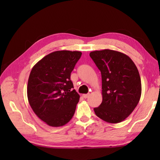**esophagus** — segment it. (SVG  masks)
Instances as JSON below:
<instances>
[{"mask_svg":"<svg viewBox=\"0 0 160 160\" xmlns=\"http://www.w3.org/2000/svg\"><path fill=\"white\" fill-rule=\"evenodd\" d=\"M89 93H88V94H83L82 95V97L84 98H89Z\"/></svg>","mask_w":160,"mask_h":160,"instance_id":"34e87169","label":"esophagus"}]
</instances>
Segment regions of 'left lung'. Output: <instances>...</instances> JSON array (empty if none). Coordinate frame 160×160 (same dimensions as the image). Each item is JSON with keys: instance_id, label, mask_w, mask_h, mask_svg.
<instances>
[{"instance_id": "obj_1", "label": "left lung", "mask_w": 160, "mask_h": 160, "mask_svg": "<svg viewBox=\"0 0 160 160\" xmlns=\"http://www.w3.org/2000/svg\"><path fill=\"white\" fill-rule=\"evenodd\" d=\"M102 75V102L95 113L108 123H119L130 115L140 101L142 84L140 73L126 54L111 49L89 54Z\"/></svg>"}]
</instances>
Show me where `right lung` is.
I'll return each instance as SVG.
<instances>
[{"label": "right lung", "instance_id": "1", "mask_svg": "<svg viewBox=\"0 0 160 160\" xmlns=\"http://www.w3.org/2000/svg\"><path fill=\"white\" fill-rule=\"evenodd\" d=\"M82 53L56 51L38 61L28 84L29 103L35 114L51 127H62L73 118L80 96L73 89L71 73Z\"/></svg>", "mask_w": 160, "mask_h": 160}]
</instances>
